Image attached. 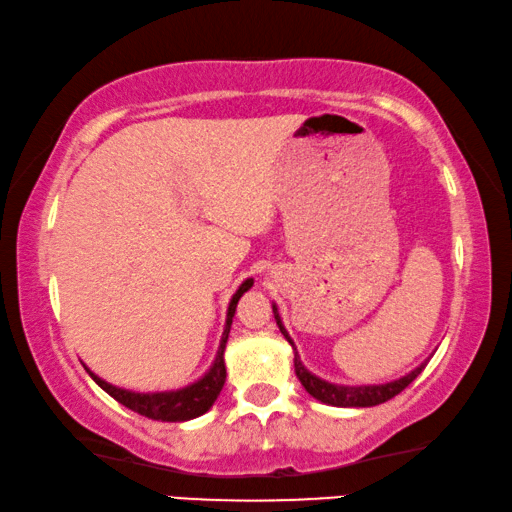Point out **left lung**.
<instances>
[{
	"instance_id": "1",
	"label": "left lung",
	"mask_w": 512,
	"mask_h": 512,
	"mask_svg": "<svg viewBox=\"0 0 512 512\" xmlns=\"http://www.w3.org/2000/svg\"><path fill=\"white\" fill-rule=\"evenodd\" d=\"M273 316H275V323H278V328L282 335H285L287 342L291 344V351H294V369H296V376L300 380V385L305 387V392L314 396L316 401L326 403V405H335V408H373V405H380L389 399H394L396 394H401L405 387H408L412 380H415L421 371H424L426 362H421L417 369H412L410 373H405V376L396 378V380H389V383H380V385H339V383H330V380H323L312 373L310 369L305 367L303 360H300L298 355V348L294 344V339L289 337V332L285 328V323L280 319V312H278V305L273 303Z\"/></svg>"
}]
</instances>
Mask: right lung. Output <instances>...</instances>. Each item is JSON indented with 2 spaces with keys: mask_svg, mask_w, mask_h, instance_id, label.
<instances>
[{
  "mask_svg": "<svg viewBox=\"0 0 512 512\" xmlns=\"http://www.w3.org/2000/svg\"><path fill=\"white\" fill-rule=\"evenodd\" d=\"M250 287H253V278L243 280L241 287L237 289V294L232 296L230 305H227V319H225L223 337H221V344H218L216 358L212 362V367L207 369L205 376H200L196 383L180 389H166V392H132V389L107 383V380L95 376V373L86 367L88 376H91L95 383L100 385L109 396H113L118 403H123L125 408L139 412V415L154 421H189L205 415V412L212 408L225 385V376H227L225 358H223L225 344H227V337H230L232 319H234V312H237L239 298L246 294Z\"/></svg>",
  "mask_w": 512,
  "mask_h": 512,
  "instance_id": "add662e5",
  "label": "right lung"
}]
</instances>
